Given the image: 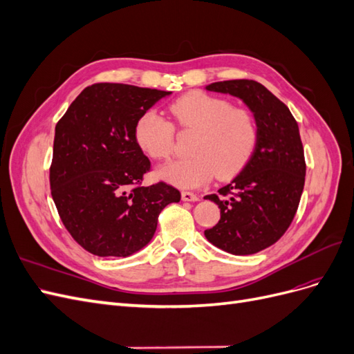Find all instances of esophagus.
Wrapping results in <instances>:
<instances>
[{
	"mask_svg": "<svg viewBox=\"0 0 354 354\" xmlns=\"http://www.w3.org/2000/svg\"><path fill=\"white\" fill-rule=\"evenodd\" d=\"M181 199L186 201V202H195V201H199V196L196 194H194V192L183 190V192H181Z\"/></svg>",
	"mask_w": 354,
	"mask_h": 354,
	"instance_id": "1",
	"label": "esophagus"
}]
</instances>
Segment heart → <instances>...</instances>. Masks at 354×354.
Returning <instances> with one entry per match:
<instances>
[{"label":"heart","instance_id":"obj_1","mask_svg":"<svg viewBox=\"0 0 354 354\" xmlns=\"http://www.w3.org/2000/svg\"><path fill=\"white\" fill-rule=\"evenodd\" d=\"M181 131L196 133L187 159L158 169V176L180 187H199L217 176L227 180L248 165L259 145V122L252 111L234 108L224 99L192 91L169 104ZM138 147L155 160H167L174 152V125L155 111L143 112L134 125Z\"/></svg>","mask_w":354,"mask_h":354}]
</instances>
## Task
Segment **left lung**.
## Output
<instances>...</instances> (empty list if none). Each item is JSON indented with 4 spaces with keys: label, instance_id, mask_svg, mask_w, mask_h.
I'll list each match as a JSON object with an SVG mask.
<instances>
[{
    "label": "left lung",
    "instance_id": "1",
    "mask_svg": "<svg viewBox=\"0 0 354 354\" xmlns=\"http://www.w3.org/2000/svg\"><path fill=\"white\" fill-rule=\"evenodd\" d=\"M207 90L242 99L259 122V145L241 173L205 199L220 208L207 239L234 255L269 248L291 226L304 189L306 159L298 124L288 106L252 80L212 82Z\"/></svg>",
    "mask_w": 354,
    "mask_h": 354
}]
</instances>
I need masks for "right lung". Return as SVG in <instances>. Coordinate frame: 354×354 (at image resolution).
I'll list each match as a JSON object with an SVG mask.
<instances>
[{
  "label": "right lung",
  "mask_w": 354,
  "mask_h": 354,
  "mask_svg": "<svg viewBox=\"0 0 354 354\" xmlns=\"http://www.w3.org/2000/svg\"><path fill=\"white\" fill-rule=\"evenodd\" d=\"M169 91L97 82L75 99L56 124L51 196L63 226L85 251L128 257L153 238L158 216L180 192L164 181L143 186L151 160L134 125Z\"/></svg>",
  "instance_id": "right-lung-1"
}]
</instances>
